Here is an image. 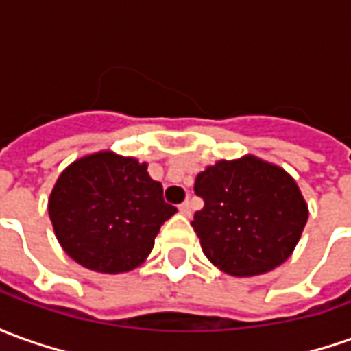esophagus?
Instances as JSON below:
<instances>
[{
    "label": "esophagus",
    "mask_w": 351,
    "mask_h": 351,
    "mask_svg": "<svg viewBox=\"0 0 351 351\" xmlns=\"http://www.w3.org/2000/svg\"><path fill=\"white\" fill-rule=\"evenodd\" d=\"M178 209H180V213H182V215H186V217L192 215V204H190V202L180 204V206H178Z\"/></svg>",
    "instance_id": "obj_1"
}]
</instances>
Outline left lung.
Segmentation results:
<instances>
[{
	"mask_svg": "<svg viewBox=\"0 0 351 351\" xmlns=\"http://www.w3.org/2000/svg\"><path fill=\"white\" fill-rule=\"evenodd\" d=\"M204 199L194 226L207 259L234 276L267 273L292 256L307 223V204L285 169L244 156L217 161L195 176Z\"/></svg>",
	"mask_w": 351,
	"mask_h": 351,
	"instance_id": "obj_1",
	"label": "left lung"
}]
</instances>
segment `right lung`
Returning a JSON list of instances; mask_svg holds the SVG:
<instances>
[{
	"mask_svg": "<svg viewBox=\"0 0 351 351\" xmlns=\"http://www.w3.org/2000/svg\"><path fill=\"white\" fill-rule=\"evenodd\" d=\"M57 240L78 265L126 273L142 265L176 207L134 157L97 152L59 175L47 204Z\"/></svg>",
	"mask_w": 351,
	"mask_h": 351,
	"instance_id": "obj_1",
	"label": "right lung"
}]
</instances>
